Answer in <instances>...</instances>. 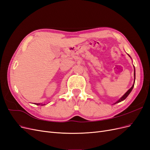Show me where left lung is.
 <instances>
[{"label": "left lung", "instance_id": "1", "mask_svg": "<svg viewBox=\"0 0 150 150\" xmlns=\"http://www.w3.org/2000/svg\"><path fill=\"white\" fill-rule=\"evenodd\" d=\"M128 55L129 56V54H128ZM129 57H130V56H129ZM134 84H133V86H131V88L129 89H128V91H127L125 93V94L123 95V96H122L120 99H119L118 100H117L116 102H115L114 104H116V103H120V102H121V101H123V100H125V99L128 97V95L130 94V93L131 92V91L133 90V87H134V82H135V69H134Z\"/></svg>", "mask_w": 150, "mask_h": 150}]
</instances>
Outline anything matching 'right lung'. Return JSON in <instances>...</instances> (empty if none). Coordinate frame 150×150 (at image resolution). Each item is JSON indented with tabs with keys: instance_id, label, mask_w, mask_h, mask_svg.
Returning <instances> with one entry per match:
<instances>
[{
	"instance_id": "1",
	"label": "right lung",
	"mask_w": 150,
	"mask_h": 150,
	"mask_svg": "<svg viewBox=\"0 0 150 150\" xmlns=\"http://www.w3.org/2000/svg\"><path fill=\"white\" fill-rule=\"evenodd\" d=\"M35 104L36 105H40V106H44V105H46V104H42V103H35Z\"/></svg>"
}]
</instances>
